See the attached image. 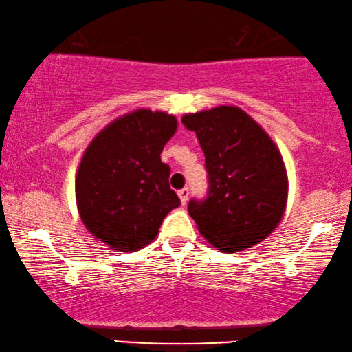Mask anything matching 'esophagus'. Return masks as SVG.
Wrapping results in <instances>:
<instances>
[{
	"mask_svg": "<svg viewBox=\"0 0 352 352\" xmlns=\"http://www.w3.org/2000/svg\"><path fill=\"white\" fill-rule=\"evenodd\" d=\"M177 195H179L181 204H182V205H186V204H187V200H189V189H187V187H184V189L177 190Z\"/></svg>",
	"mask_w": 352,
	"mask_h": 352,
	"instance_id": "1",
	"label": "esophagus"
}]
</instances>
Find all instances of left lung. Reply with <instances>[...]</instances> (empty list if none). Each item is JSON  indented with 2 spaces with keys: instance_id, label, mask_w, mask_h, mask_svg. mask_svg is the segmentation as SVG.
Segmentation results:
<instances>
[{
  "instance_id": "8db88e82",
  "label": "left lung",
  "mask_w": 352,
  "mask_h": 352,
  "mask_svg": "<svg viewBox=\"0 0 352 352\" xmlns=\"http://www.w3.org/2000/svg\"><path fill=\"white\" fill-rule=\"evenodd\" d=\"M182 123L199 138L208 171L206 199L187 206L200 234L224 253L263 242L282 221L288 197L276 142L235 105L187 113Z\"/></svg>"
}]
</instances>
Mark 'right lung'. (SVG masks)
I'll use <instances>...</instances> for the list:
<instances>
[{
    "label": "right lung",
    "mask_w": 352,
    "mask_h": 352,
    "mask_svg": "<svg viewBox=\"0 0 352 352\" xmlns=\"http://www.w3.org/2000/svg\"><path fill=\"white\" fill-rule=\"evenodd\" d=\"M177 129L175 115L133 110L98 133L81 157L75 195L85 228L118 252H138L181 205L160 153Z\"/></svg>",
    "instance_id": "add662e5"
}]
</instances>
